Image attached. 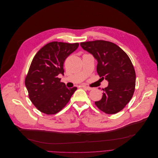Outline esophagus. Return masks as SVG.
<instances>
[{"label": "esophagus", "instance_id": "obj_1", "mask_svg": "<svg viewBox=\"0 0 158 158\" xmlns=\"http://www.w3.org/2000/svg\"><path fill=\"white\" fill-rule=\"evenodd\" d=\"M83 88H85V89H87V90H91V89H92V88H91V87H89V86H82Z\"/></svg>", "mask_w": 158, "mask_h": 158}]
</instances>
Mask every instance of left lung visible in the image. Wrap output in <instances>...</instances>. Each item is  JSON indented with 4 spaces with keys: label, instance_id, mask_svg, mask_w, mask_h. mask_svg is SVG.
I'll list each match as a JSON object with an SVG mask.
<instances>
[{
    "label": "left lung",
    "instance_id": "left-lung-1",
    "mask_svg": "<svg viewBox=\"0 0 158 158\" xmlns=\"http://www.w3.org/2000/svg\"><path fill=\"white\" fill-rule=\"evenodd\" d=\"M80 45L97 60L98 74L108 81V86L103 89L102 98L94 103L105 113H117L130 102L135 89L136 73L130 58L110 42L90 41Z\"/></svg>",
    "mask_w": 158,
    "mask_h": 158
}]
</instances>
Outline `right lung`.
<instances>
[{
    "label": "right lung",
    "mask_w": 158,
    "mask_h": 158,
    "mask_svg": "<svg viewBox=\"0 0 158 158\" xmlns=\"http://www.w3.org/2000/svg\"><path fill=\"white\" fill-rule=\"evenodd\" d=\"M78 46V43L52 42L44 46L34 57L25 84L30 100L40 111L47 114L57 113L66 106L77 89L67 88L58 76L64 75V61Z\"/></svg>",
    "instance_id": "obj_1"
}]
</instances>
